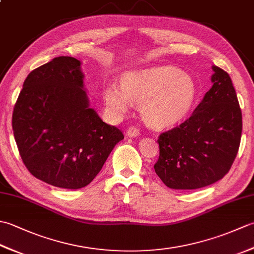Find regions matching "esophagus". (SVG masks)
<instances>
[{
    "mask_svg": "<svg viewBox=\"0 0 254 254\" xmlns=\"http://www.w3.org/2000/svg\"><path fill=\"white\" fill-rule=\"evenodd\" d=\"M139 134H141V132H139L138 128L134 127H128L127 131V137H137V136H139Z\"/></svg>",
    "mask_w": 254,
    "mask_h": 254,
    "instance_id": "1",
    "label": "esophagus"
}]
</instances>
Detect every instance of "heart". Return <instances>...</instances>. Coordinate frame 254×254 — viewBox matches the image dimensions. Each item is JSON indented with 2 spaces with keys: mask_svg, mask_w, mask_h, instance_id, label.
<instances>
[{
  "mask_svg": "<svg viewBox=\"0 0 254 254\" xmlns=\"http://www.w3.org/2000/svg\"><path fill=\"white\" fill-rule=\"evenodd\" d=\"M195 80L174 66H152L126 73L121 87L116 83L104 89V100L112 116L127 113L138 105L143 121L154 128L174 127L189 116L195 104Z\"/></svg>",
  "mask_w": 254,
  "mask_h": 254,
  "instance_id": "b5f03b06",
  "label": "heart"
}]
</instances>
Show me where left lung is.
Here are the masks:
<instances>
[{
    "instance_id": "1",
    "label": "left lung",
    "mask_w": 254,
    "mask_h": 254,
    "mask_svg": "<svg viewBox=\"0 0 254 254\" xmlns=\"http://www.w3.org/2000/svg\"><path fill=\"white\" fill-rule=\"evenodd\" d=\"M213 86L187 121L160 134L156 174L175 190L213 185L229 171L238 153L242 115L231 78L212 66Z\"/></svg>"
}]
</instances>
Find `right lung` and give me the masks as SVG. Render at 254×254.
<instances>
[{"instance_id": "obj_1", "label": "right lung", "mask_w": 254, "mask_h": 254, "mask_svg": "<svg viewBox=\"0 0 254 254\" xmlns=\"http://www.w3.org/2000/svg\"><path fill=\"white\" fill-rule=\"evenodd\" d=\"M79 60L59 57L30 72L16 101L12 126L27 169L61 189L84 188L124 138L90 108Z\"/></svg>"}]
</instances>
